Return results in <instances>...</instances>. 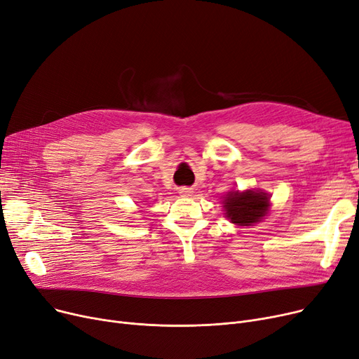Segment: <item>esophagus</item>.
I'll return each instance as SVG.
<instances>
[{"label": "esophagus", "instance_id": "34e87169", "mask_svg": "<svg viewBox=\"0 0 359 359\" xmlns=\"http://www.w3.org/2000/svg\"><path fill=\"white\" fill-rule=\"evenodd\" d=\"M192 194H194V191L189 189V187H182V189H179V195L183 198H189V196H192Z\"/></svg>", "mask_w": 359, "mask_h": 359}]
</instances>
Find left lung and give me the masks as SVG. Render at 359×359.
I'll return each instance as SVG.
<instances>
[{"mask_svg": "<svg viewBox=\"0 0 359 359\" xmlns=\"http://www.w3.org/2000/svg\"><path fill=\"white\" fill-rule=\"evenodd\" d=\"M225 217L237 225H253L269 211V195L262 191H231L222 201Z\"/></svg>", "mask_w": 359, "mask_h": 359, "instance_id": "1", "label": "left lung"}]
</instances>
